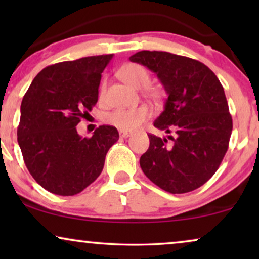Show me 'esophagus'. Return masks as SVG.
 Returning a JSON list of instances; mask_svg holds the SVG:
<instances>
[{
	"instance_id": "34e87169",
	"label": "esophagus",
	"mask_w": 259,
	"mask_h": 259,
	"mask_svg": "<svg viewBox=\"0 0 259 259\" xmlns=\"http://www.w3.org/2000/svg\"><path fill=\"white\" fill-rule=\"evenodd\" d=\"M119 134H120V137H121V138H128L132 133L128 132V131H122L121 130V131H119Z\"/></svg>"
}]
</instances>
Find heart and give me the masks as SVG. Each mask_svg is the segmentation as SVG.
Returning a JSON list of instances; mask_svg holds the SVG:
<instances>
[{"mask_svg": "<svg viewBox=\"0 0 259 259\" xmlns=\"http://www.w3.org/2000/svg\"><path fill=\"white\" fill-rule=\"evenodd\" d=\"M119 76L137 90L145 89V92L150 98L157 99L159 97V91L157 88L147 87L151 81L150 72L145 68L144 66L139 65V63H127V65L122 66L119 70ZM106 86H107V81L105 79L101 81L100 90H99V99L104 100L105 93H106ZM152 115V111L150 107L146 105L138 106L134 108H121L115 109L106 115V122L109 125L116 127V128L122 131H133L140 127L143 123L150 119Z\"/></svg>", "mask_w": 259, "mask_h": 259, "instance_id": "b5f03b06", "label": "heart"}]
</instances>
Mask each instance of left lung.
<instances>
[{
	"label": "left lung",
	"instance_id": "left-lung-1",
	"mask_svg": "<svg viewBox=\"0 0 259 259\" xmlns=\"http://www.w3.org/2000/svg\"><path fill=\"white\" fill-rule=\"evenodd\" d=\"M130 60L157 74L168 98L153 125L173 133L148 134L141 169L166 192H191L214 175L228 151L232 118L224 88L207 66L186 56L141 51Z\"/></svg>",
	"mask_w": 259,
	"mask_h": 259
}]
</instances>
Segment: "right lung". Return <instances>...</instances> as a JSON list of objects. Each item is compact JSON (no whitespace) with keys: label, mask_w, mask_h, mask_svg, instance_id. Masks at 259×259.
Wrapping results in <instances>:
<instances>
[{"label":"right lung","mask_w":259,"mask_h":259,"mask_svg":"<svg viewBox=\"0 0 259 259\" xmlns=\"http://www.w3.org/2000/svg\"><path fill=\"white\" fill-rule=\"evenodd\" d=\"M113 54L48 66L34 77L21 104L17 141L33 178L49 192L74 196L100 176L118 130L100 126L91 138L76 125L98 102L101 73Z\"/></svg>","instance_id":"right-lung-1"}]
</instances>
